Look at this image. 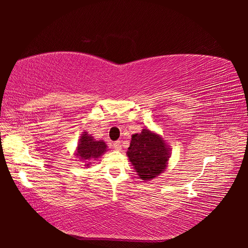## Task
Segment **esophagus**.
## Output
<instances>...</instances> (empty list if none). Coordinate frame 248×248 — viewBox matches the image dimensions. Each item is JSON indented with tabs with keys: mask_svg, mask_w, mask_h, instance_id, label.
Here are the masks:
<instances>
[{
	"mask_svg": "<svg viewBox=\"0 0 248 248\" xmlns=\"http://www.w3.org/2000/svg\"><path fill=\"white\" fill-rule=\"evenodd\" d=\"M113 147H114L115 150H121V144H120V141H119V140L114 141V143H113Z\"/></svg>",
	"mask_w": 248,
	"mask_h": 248,
	"instance_id": "1",
	"label": "esophagus"
}]
</instances>
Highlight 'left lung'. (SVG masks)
I'll return each instance as SVG.
<instances>
[{
  "mask_svg": "<svg viewBox=\"0 0 248 248\" xmlns=\"http://www.w3.org/2000/svg\"><path fill=\"white\" fill-rule=\"evenodd\" d=\"M127 155L141 180L149 181L165 170L170 148L159 134L143 129L132 135Z\"/></svg>",
  "mask_w": 248,
  "mask_h": 248,
  "instance_id": "8db88e82",
  "label": "left lung"
}]
</instances>
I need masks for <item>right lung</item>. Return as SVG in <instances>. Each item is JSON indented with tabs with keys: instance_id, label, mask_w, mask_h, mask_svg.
I'll return each mask as SVG.
<instances>
[{
	"instance_id": "obj_1",
	"label": "right lung",
	"mask_w": 248,
	"mask_h": 248,
	"mask_svg": "<svg viewBox=\"0 0 248 248\" xmlns=\"http://www.w3.org/2000/svg\"><path fill=\"white\" fill-rule=\"evenodd\" d=\"M108 146L103 140H96L87 132H83L78 140L76 156L85 163V166L91 165V161L96 160L107 151Z\"/></svg>"
}]
</instances>
